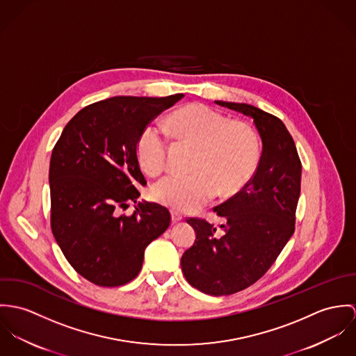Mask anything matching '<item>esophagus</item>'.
<instances>
[{
  "label": "esophagus",
  "instance_id": "1",
  "mask_svg": "<svg viewBox=\"0 0 356 356\" xmlns=\"http://www.w3.org/2000/svg\"><path fill=\"white\" fill-rule=\"evenodd\" d=\"M170 216H172V222H180L183 220V216L177 211H172Z\"/></svg>",
  "mask_w": 356,
  "mask_h": 356
}]
</instances>
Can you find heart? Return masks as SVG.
Masks as SVG:
<instances>
[{
	"instance_id": "heart-1",
	"label": "heart",
	"mask_w": 356,
	"mask_h": 356,
	"mask_svg": "<svg viewBox=\"0 0 356 356\" xmlns=\"http://www.w3.org/2000/svg\"><path fill=\"white\" fill-rule=\"evenodd\" d=\"M166 128L179 139L197 146L193 175H168L153 187V197L175 211H195L211 199L231 197L254 175L259 161V139L245 122L229 121L202 105L184 106L165 119ZM168 139L157 125L140 132L136 154L140 166L159 175L166 165Z\"/></svg>"
}]
</instances>
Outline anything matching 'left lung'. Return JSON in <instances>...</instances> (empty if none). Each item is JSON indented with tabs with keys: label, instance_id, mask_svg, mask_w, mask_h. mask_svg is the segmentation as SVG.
<instances>
[{
	"label": "left lung",
	"instance_id": "8db88e82",
	"mask_svg": "<svg viewBox=\"0 0 356 356\" xmlns=\"http://www.w3.org/2000/svg\"><path fill=\"white\" fill-rule=\"evenodd\" d=\"M214 102L252 119L262 142L252 179L214 207L225 224L217 229L204 220H187L197 238L181 257V270L200 292L222 296L258 281L293 235L302 163L281 120L248 104Z\"/></svg>",
	"mask_w": 356,
	"mask_h": 356
}]
</instances>
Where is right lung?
Here are the masks:
<instances>
[{"instance_id":"obj_1","label":"right lung","mask_w":356,"mask_h":356,"mask_svg":"<svg viewBox=\"0 0 356 356\" xmlns=\"http://www.w3.org/2000/svg\"><path fill=\"white\" fill-rule=\"evenodd\" d=\"M183 97H113L91 104L65 125L53 149V235L71 266L99 286L138 276L146 247L169 227L166 207L138 200L146 179L136 143L145 127ZM129 201L134 214L120 215Z\"/></svg>"}]
</instances>
